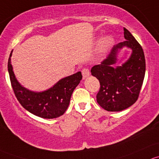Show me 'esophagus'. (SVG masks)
<instances>
[{
    "label": "esophagus",
    "mask_w": 159,
    "mask_h": 159,
    "mask_svg": "<svg viewBox=\"0 0 159 159\" xmlns=\"http://www.w3.org/2000/svg\"><path fill=\"white\" fill-rule=\"evenodd\" d=\"M82 74H83V79H86V78H87L88 76H89V75H90V72H89V70H88L87 68H83V70H82Z\"/></svg>",
    "instance_id": "obj_1"
}]
</instances>
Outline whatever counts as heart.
<instances>
[{"label":"heart","instance_id":"heart-1","mask_svg":"<svg viewBox=\"0 0 159 159\" xmlns=\"http://www.w3.org/2000/svg\"><path fill=\"white\" fill-rule=\"evenodd\" d=\"M115 43V40L112 36H106L101 40L100 43L99 44V53L100 54H104L106 52L109 51L112 46Z\"/></svg>","mask_w":159,"mask_h":159}]
</instances>
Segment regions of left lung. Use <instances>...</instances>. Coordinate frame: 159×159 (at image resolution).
Here are the masks:
<instances>
[{"mask_svg":"<svg viewBox=\"0 0 159 159\" xmlns=\"http://www.w3.org/2000/svg\"><path fill=\"white\" fill-rule=\"evenodd\" d=\"M124 37L125 41L114 46L103 61L91 69L92 75L100 83L96 100L109 112H119L135 103L145 77V59L142 47L125 28ZM125 47L132 50L131 56L121 66L116 67L117 54Z\"/></svg>","mask_w":159,"mask_h":159,"instance_id":"8db88e82","label":"left lung"}]
</instances>
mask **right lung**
Returning <instances> with one entry per match:
<instances>
[{"mask_svg":"<svg viewBox=\"0 0 159 159\" xmlns=\"http://www.w3.org/2000/svg\"><path fill=\"white\" fill-rule=\"evenodd\" d=\"M12 52L8 59V73L14 94L21 106L43 119H54L63 115L67 109L72 93L83 78L81 72L60 80L47 90L31 91L23 86L14 75L11 61Z\"/></svg>","mask_w":159,"mask_h":159,"instance_id":"right-lung-1","label":"right lung"}]
</instances>
